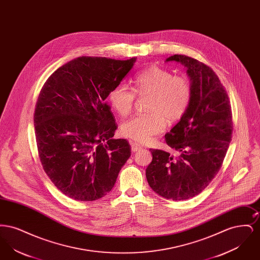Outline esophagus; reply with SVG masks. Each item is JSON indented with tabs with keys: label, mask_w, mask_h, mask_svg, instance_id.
Segmentation results:
<instances>
[{
	"label": "esophagus",
	"mask_w": 260,
	"mask_h": 260,
	"mask_svg": "<svg viewBox=\"0 0 260 260\" xmlns=\"http://www.w3.org/2000/svg\"><path fill=\"white\" fill-rule=\"evenodd\" d=\"M131 146H132V151L133 152H136L139 149H141V146L138 143H136V142H131Z\"/></svg>",
	"instance_id": "34e87169"
}]
</instances>
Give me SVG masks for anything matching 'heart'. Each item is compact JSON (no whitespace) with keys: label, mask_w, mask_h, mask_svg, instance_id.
Segmentation results:
<instances>
[{"label":"heart","mask_w":260,"mask_h":260,"mask_svg":"<svg viewBox=\"0 0 260 260\" xmlns=\"http://www.w3.org/2000/svg\"><path fill=\"white\" fill-rule=\"evenodd\" d=\"M134 91L124 83L112 87L108 101L122 117L127 116L134 107L136 93L150 95L148 115H138L121 126L123 136L140 143H146L166 127V120L173 124L179 121L190 105L192 87L188 79L174 75L161 67L151 66L136 75L133 81Z\"/></svg>","instance_id":"1"}]
</instances>
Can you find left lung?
Returning a JSON list of instances; mask_svg holds the SVG:
<instances>
[{
	"label": "left lung",
	"instance_id": "1",
	"mask_svg": "<svg viewBox=\"0 0 260 260\" xmlns=\"http://www.w3.org/2000/svg\"><path fill=\"white\" fill-rule=\"evenodd\" d=\"M166 61L187 68L192 99L185 115L165 136L178 155L150 149L153 159L146 178L158 195L181 201L197 196L219 172L232 138V111L227 92L210 67L182 54Z\"/></svg>",
	"mask_w": 260,
	"mask_h": 260
}]
</instances>
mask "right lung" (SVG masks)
Masks as SVG:
<instances>
[{
    "label": "right lung",
    "mask_w": 260,
    "mask_h": 260,
    "mask_svg": "<svg viewBox=\"0 0 260 260\" xmlns=\"http://www.w3.org/2000/svg\"><path fill=\"white\" fill-rule=\"evenodd\" d=\"M136 57L80 56L50 75L38 98L34 124L43 169L64 195L95 201L109 193L131 157L106 99Z\"/></svg>",
    "instance_id": "1"
}]
</instances>
